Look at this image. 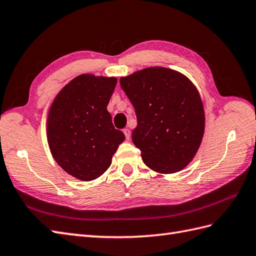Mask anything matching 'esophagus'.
Segmentation results:
<instances>
[{
  "label": "esophagus",
  "instance_id": "esophagus-1",
  "mask_svg": "<svg viewBox=\"0 0 256 256\" xmlns=\"http://www.w3.org/2000/svg\"><path fill=\"white\" fill-rule=\"evenodd\" d=\"M123 133H124V135H126V140H130V130L128 128H124V130H123Z\"/></svg>",
  "mask_w": 256,
  "mask_h": 256
}]
</instances>
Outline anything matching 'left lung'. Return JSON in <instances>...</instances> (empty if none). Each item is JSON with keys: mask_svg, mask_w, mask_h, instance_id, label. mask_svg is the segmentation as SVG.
<instances>
[{"mask_svg": "<svg viewBox=\"0 0 256 256\" xmlns=\"http://www.w3.org/2000/svg\"><path fill=\"white\" fill-rule=\"evenodd\" d=\"M137 126L132 133L145 164L163 174L186 168L200 147L206 116L198 90L187 76L164 67H150L122 76Z\"/></svg>", "mask_w": 256, "mask_h": 256, "instance_id": "8db88e82", "label": "left lung"}]
</instances>
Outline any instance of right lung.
I'll use <instances>...</instances> for the list:
<instances>
[{
	"label": "right lung",
	"mask_w": 256,
	"mask_h": 256,
	"mask_svg": "<svg viewBox=\"0 0 256 256\" xmlns=\"http://www.w3.org/2000/svg\"><path fill=\"white\" fill-rule=\"evenodd\" d=\"M116 78L81 74L57 94L48 116L52 156L64 171L84 182L107 171L126 138L116 130L107 106Z\"/></svg>",
	"instance_id": "right-lung-1"
}]
</instances>
